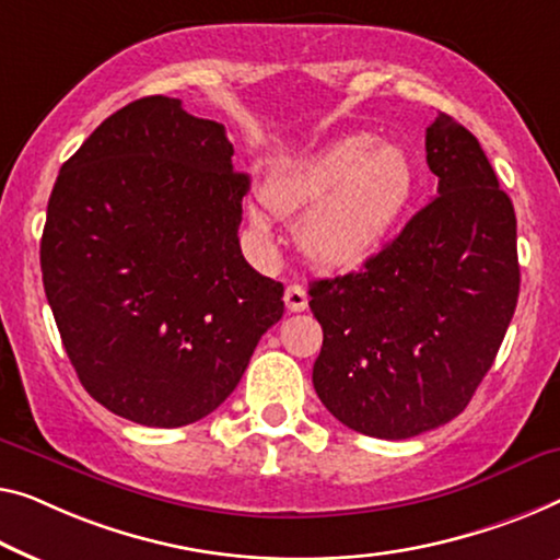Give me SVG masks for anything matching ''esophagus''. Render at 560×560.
I'll return each mask as SVG.
<instances>
[{
    "label": "esophagus",
    "mask_w": 560,
    "mask_h": 560,
    "mask_svg": "<svg viewBox=\"0 0 560 560\" xmlns=\"http://www.w3.org/2000/svg\"><path fill=\"white\" fill-rule=\"evenodd\" d=\"M283 302H287L289 312H304L308 306V294L304 287H299V283H289L287 291H283Z\"/></svg>",
    "instance_id": "esophagus-1"
}]
</instances>
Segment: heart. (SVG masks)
Listing matches in <instances>:
<instances>
[{"label":"heart","mask_w":560,"mask_h":560,"mask_svg":"<svg viewBox=\"0 0 560 560\" xmlns=\"http://www.w3.org/2000/svg\"><path fill=\"white\" fill-rule=\"evenodd\" d=\"M415 194L417 168L407 150L357 132L271 180L264 200L287 215L306 208L296 226L304 254L329 269H354L385 246ZM254 223L266 229L256 213Z\"/></svg>","instance_id":"heart-1"}]
</instances>
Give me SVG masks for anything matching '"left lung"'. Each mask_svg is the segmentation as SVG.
I'll use <instances>...</instances> for the list:
<instances>
[{"label": "left lung", "instance_id": "left-lung-1", "mask_svg": "<svg viewBox=\"0 0 560 560\" xmlns=\"http://www.w3.org/2000/svg\"><path fill=\"white\" fill-rule=\"evenodd\" d=\"M424 150L438 198L360 271L308 283L324 329L316 395L341 424L382 440L465 410L521 291L515 211L478 138L438 113Z\"/></svg>", "mask_w": 560, "mask_h": 560}]
</instances>
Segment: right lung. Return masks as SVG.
<instances>
[{
	"mask_svg": "<svg viewBox=\"0 0 560 560\" xmlns=\"http://www.w3.org/2000/svg\"><path fill=\"white\" fill-rule=\"evenodd\" d=\"M215 120L150 95L67 161L47 203L42 281L82 387L145 428L211 415L283 314L241 254L246 173Z\"/></svg>",
	"mask_w": 560,
	"mask_h": 560,
	"instance_id": "1",
	"label": "right lung"
}]
</instances>
